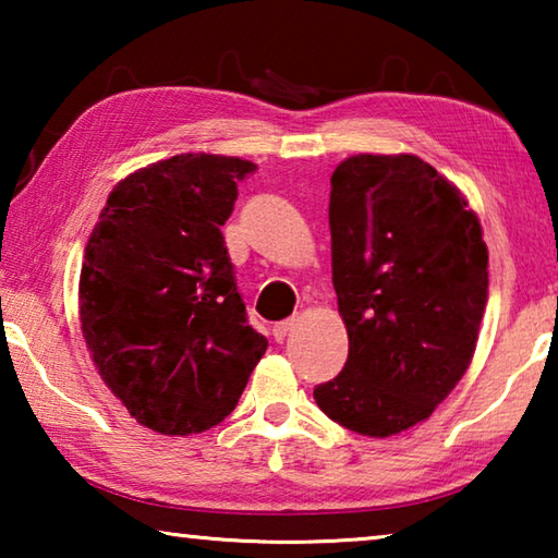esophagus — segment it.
Here are the masks:
<instances>
[{"label": "esophagus", "instance_id": "34e87169", "mask_svg": "<svg viewBox=\"0 0 558 558\" xmlns=\"http://www.w3.org/2000/svg\"><path fill=\"white\" fill-rule=\"evenodd\" d=\"M295 323L298 319L290 317V319H282V323H278V325H272V337H276V342H282V339L288 337L290 329L295 327Z\"/></svg>", "mask_w": 558, "mask_h": 558}]
</instances>
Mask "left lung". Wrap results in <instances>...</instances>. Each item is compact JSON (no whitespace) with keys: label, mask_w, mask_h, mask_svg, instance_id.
Returning a JSON list of instances; mask_svg holds the SVG:
<instances>
[{"label":"left lung","mask_w":558,"mask_h":558,"mask_svg":"<svg viewBox=\"0 0 558 558\" xmlns=\"http://www.w3.org/2000/svg\"><path fill=\"white\" fill-rule=\"evenodd\" d=\"M329 192L344 369L327 418L369 438L426 421L468 372L487 302V245L456 184L415 155H354Z\"/></svg>","instance_id":"1"}]
</instances>
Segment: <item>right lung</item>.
Wrapping results in <instances>:
<instances>
[{
	"label": "right lung",
	"instance_id": "1",
	"mask_svg": "<svg viewBox=\"0 0 558 558\" xmlns=\"http://www.w3.org/2000/svg\"><path fill=\"white\" fill-rule=\"evenodd\" d=\"M253 169L206 153L147 165L112 186L88 239L83 339L132 418L162 436L219 426L266 354L221 235Z\"/></svg>",
	"mask_w": 558,
	"mask_h": 558
}]
</instances>
